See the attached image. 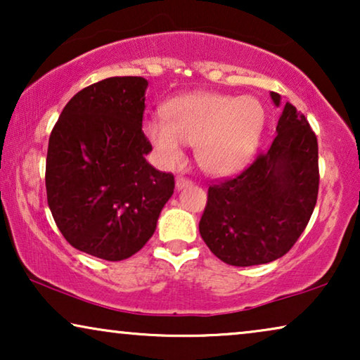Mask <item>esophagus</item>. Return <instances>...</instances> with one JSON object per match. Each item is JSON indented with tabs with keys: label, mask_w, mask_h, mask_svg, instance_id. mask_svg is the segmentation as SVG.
<instances>
[{
	"label": "esophagus",
	"mask_w": 360,
	"mask_h": 360,
	"mask_svg": "<svg viewBox=\"0 0 360 360\" xmlns=\"http://www.w3.org/2000/svg\"><path fill=\"white\" fill-rule=\"evenodd\" d=\"M190 185H191V181L188 179H184V176H176V180H175L176 190H184V188H186V186H190Z\"/></svg>",
	"instance_id": "1"
}]
</instances>
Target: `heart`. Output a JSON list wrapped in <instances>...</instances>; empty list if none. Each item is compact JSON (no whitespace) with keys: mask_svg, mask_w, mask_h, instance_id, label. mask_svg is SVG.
Here are the masks:
<instances>
[{"mask_svg":"<svg viewBox=\"0 0 360 360\" xmlns=\"http://www.w3.org/2000/svg\"><path fill=\"white\" fill-rule=\"evenodd\" d=\"M164 120H147L144 136L164 167L179 165L184 144L206 174L223 176L243 170L262 139L265 108L254 96L198 91L176 96L162 108Z\"/></svg>","mask_w":360,"mask_h":360,"instance_id":"obj_1","label":"heart"}]
</instances>
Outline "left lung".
<instances>
[{
    "instance_id": "left-lung-1",
    "label": "left lung",
    "mask_w": 360,
    "mask_h": 360,
    "mask_svg": "<svg viewBox=\"0 0 360 360\" xmlns=\"http://www.w3.org/2000/svg\"><path fill=\"white\" fill-rule=\"evenodd\" d=\"M274 105L282 98L270 91ZM318 141L307 117L290 105L277 136L236 179L210 186L200 234L216 257L236 267L272 262L288 252L318 198Z\"/></svg>"
}]
</instances>
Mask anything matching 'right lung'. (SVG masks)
<instances>
[{
    "instance_id": "right-lung-1",
    "label": "right lung",
    "mask_w": 360,
    "mask_h": 360,
    "mask_svg": "<svg viewBox=\"0 0 360 360\" xmlns=\"http://www.w3.org/2000/svg\"><path fill=\"white\" fill-rule=\"evenodd\" d=\"M147 85L111 77L83 88L49 139L46 188L57 228L75 249L111 262L144 248L175 188L174 175L146 160Z\"/></svg>"
}]
</instances>
